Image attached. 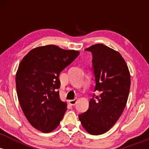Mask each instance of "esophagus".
<instances>
[{
	"label": "esophagus",
	"instance_id": "34e87169",
	"mask_svg": "<svg viewBox=\"0 0 149 149\" xmlns=\"http://www.w3.org/2000/svg\"><path fill=\"white\" fill-rule=\"evenodd\" d=\"M77 102H78V100L77 99H75V100H69V104H71V105L72 106H74L76 105V104L77 103Z\"/></svg>",
	"mask_w": 149,
	"mask_h": 149
}]
</instances>
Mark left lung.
Instances as JSON below:
<instances>
[{
	"label": "left lung",
	"mask_w": 149,
	"mask_h": 149,
	"mask_svg": "<svg viewBox=\"0 0 149 149\" xmlns=\"http://www.w3.org/2000/svg\"><path fill=\"white\" fill-rule=\"evenodd\" d=\"M85 50L92 54L95 91L100 94L95 98L94 95L89 102L88 110L78 118L88 133L100 135L109 131L123 112L130 88V73L118 51L100 43Z\"/></svg>",
	"instance_id": "obj_1"
}]
</instances>
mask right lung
Listing matches in <instances>:
<instances>
[{
    "instance_id": "add662e5",
    "label": "right lung",
    "mask_w": 149,
    "mask_h": 149,
    "mask_svg": "<svg viewBox=\"0 0 149 149\" xmlns=\"http://www.w3.org/2000/svg\"><path fill=\"white\" fill-rule=\"evenodd\" d=\"M57 45L40 46L24 57L16 73V88L24 114L34 128L44 133L59 126L67 109L57 89L59 73L79 54Z\"/></svg>"
}]
</instances>
